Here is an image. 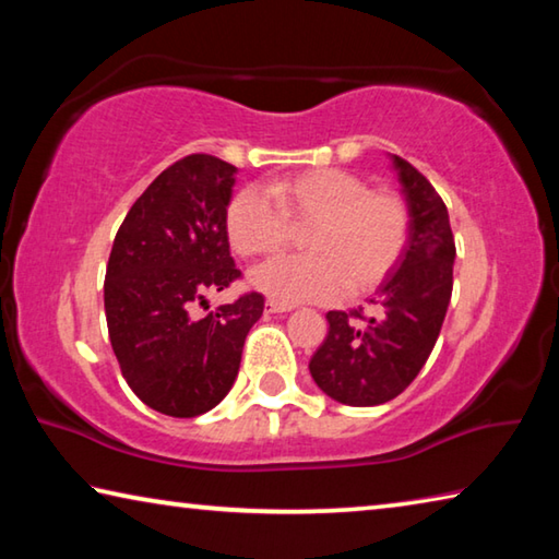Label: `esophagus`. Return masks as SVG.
Returning <instances> with one entry per match:
<instances>
[{
  "mask_svg": "<svg viewBox=\"0 0 559 559\" xmlns=\"http://www.w3.org/2000/svg\"><path fill=\"white\" fill-rule=\"evenodd\" d=\"M293 308H296V306H290V302H281V300H273V298L266 300L269 313H288V310H293Z\"/></svg>",
  "mask_w": 559,
  "mask_h": 559,
  "instance_id": "esophagus-1",
  "label": "esophagus"
}]
</instances>
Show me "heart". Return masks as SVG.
Here are the masks:
<instances>
[{"mask_svg": "<svg viewBox=\"0 0 559 559\" xmlns=\"http://www.w3.org/2000/svg\"><path fill=\"white\" fill-rule=\"evenodd\" d=\"M263 197L241 189L226 206L224 226L239 257L276 251L288 229L300 231V257H276L253 269L249 283L281 302L330 300L347 288L359 296L380 286L409 239V214L400 197L377 192L362 177L337 167L271 179Z\"/></svg>", "mask_w": 559, "mask_h": 559, "instance_id": "b5f03b06", "label": "heart"}]
</instances>
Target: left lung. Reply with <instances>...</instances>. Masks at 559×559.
I'll return each mask as SVG.
<instances>
[{
  "instance_id": "obj_1",
  "label": "left lung",
  "mask_w": 559,
  "mask_h": 559,
  "mask_svg": "<svg viewBox=\"0 0 559 559\" xmlns=\"http://www.w3.org/2000/svg\"><path fill=\"white\" fill-rule=\"evenodd\" d=\"M390 159L409 239L367 313L330 310L328 337L308 365L320 390L347 406L384 404L414 382L437 345L453 288L456 243L447 204L419 169L396 155Z\"/></svg>"
}]
</instances>
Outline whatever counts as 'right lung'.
<instances>
[{"instance_id":"add662e5","label":"right lung","mask_w":559,"mask_h":559,"mask_svg":"<svg viewBox=\"0 0 559 559\" xmlns=\"http://www.w3.org/2000/svg\"><path fill=\"white\" fill-rule=\"evenodd\" d=\"M236 173L214 155L169 165L130 206L108 259L103 298L122 377L150 409L177 419L229 394L263 313L261 293H249L192 318L206 293L239 278L224 226Z\"/></svg>"}]
</instances>
